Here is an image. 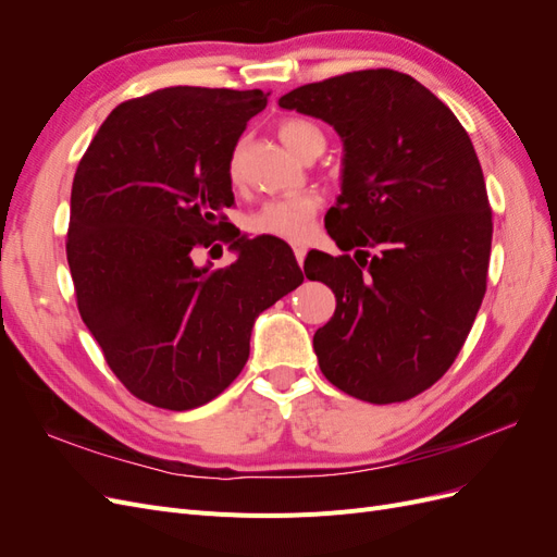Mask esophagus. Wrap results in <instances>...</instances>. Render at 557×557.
<instances>
[{
    "label": "esophagus",
    "mask_w": 557,
    "mask_h": 557,
    "mask_svg": "<svg viewBox=\"0 0 557 557\" xmlns=\"http://www.w3.org/2000/svg\"><path fill=\"white\" fill-rule=\"evenodd\" d=\"M293 250H295V258H297V262H299V264L305 262V258H307V246H305V244H295V246H293Z\"/></svg>",
    "instance_id": "34e87169"
}]
</instances>
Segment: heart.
Here are the masks:
<instances>
[{"mask_svg":"<svg viewBox=\"0 0 557 557\" xmlns=\"http://www.w3.org/2000/svg\"><path fill=\"white\" fill-rule=\"evenodd\" d=\"M278 139L297 158L305 156L315 144L325 146L323 132L318 129V125L305 121V117H285V121H281ZM230 176L232 181L239 178V153H234L230 160ZM320 205H323V199L313 190H299L269 199L246 218V230L250 234H269V237L299 242L309 234Z\"/></svg>","mask_w":557,"mask_h":557,"instance_id":"1","label":"heart"}]
</instances>
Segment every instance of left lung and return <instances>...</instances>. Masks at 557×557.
<instances>
[{
    "mask_svg": "<svg viewBox=\"0 0 557 557\" xmlns=\"http://www.w3.org/2000/svg\"><path fill=\"white\" fill-rule=\"evenodd\" d=\"M278 104L323 117L346 150L325 215L344 252L305 262L336 299L313 334L320 372L362 401H407L448 372L485 295L493 209L476 150L440 97L395 70L309 83Z\"/></svg>",
    "mask_w": 557,
    "mask_h": 557,
    "instance_id": "8db88e82",
    "label": "left lung"
}]
</instances>
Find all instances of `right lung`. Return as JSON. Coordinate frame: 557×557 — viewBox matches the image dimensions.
<instances>
[{"label": "right lung", "mask_w": 557, "mask_h": 557, "mask_svg": "<svg viewBox=\"0 0 557 557\" xmlns=\"http://www.w3.org/2000/svg\"><path fill=\"white\" fill-rule=\"evenodd\" d=\"M269 92L174 86L117 104L81 158L66 262L83 323L127 391L188 411L221 395L248 360L258 313L305 274L276 237L242 239L230 160ZM223 240L225 270L194 264Z\"/></svg>", "instance_id": "1"}]
</instances>
